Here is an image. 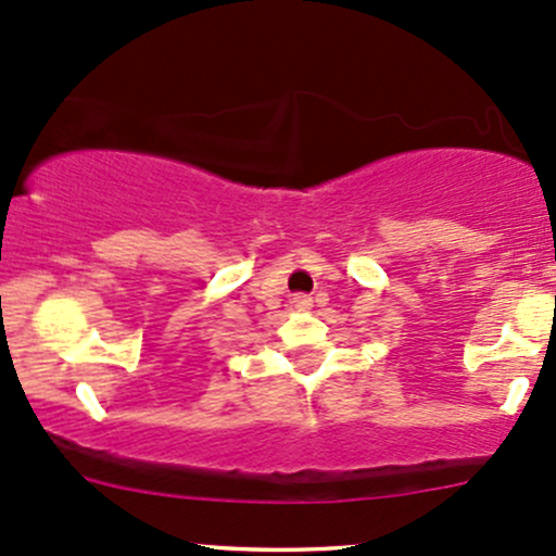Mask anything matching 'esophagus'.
<instances>
[{
    "label": "esophagus",
    "mask_w": 556,
    "mask_h": 556,
    "mask_svg": "<svg viewBox=\"0 0 556 556\" xmlns=\"http://www.w3.org/2000/svg\"><path fill=\"white\" fill-rule=\"evenodd\" d=\"M309 304H313V300H309L307 294L294 296V307H296V309H309Z\"/></svg>",
    "instance_id": "1"
}]
</instances>
